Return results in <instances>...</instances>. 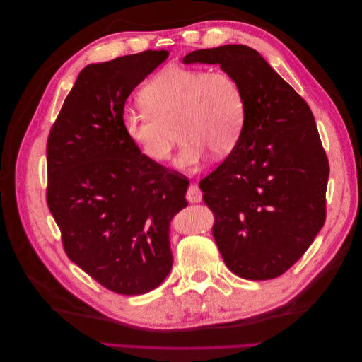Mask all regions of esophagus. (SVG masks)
<instances>
[{
  "instance_id": "esophagus-1",
  "label": "esophagus",
  "mask_w": 362,
  "mask_h": 362,
  "mask_svg": "<svg viewBox=\"0 0 362 362\" xmlns=\"http://www.w3.org/2000/svg\"><path fill=\"white\" fill-rule=\"evenodd\" d=\"M185 199H187V201L192 202V204L201 202V199H202V192L199 190L198 185H196V184H190V185H189L187 193H185Z\"/></svg>"
}]
</instances>
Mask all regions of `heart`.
Instances as JSON below:
<instances>
[{
  "mask_svg": "<svg viewBox=\"0 0 362 362\" xmlns=\"http://www.w3.org/2000/svg\"><path fill=\"white\" fill-rule=\"evenodd\" d=\"M140 101L144 108H125L120 122L131 144L154 163L169 160L175 127L181 139L175 166L182 170L198 169L210 151L229 154L242 139L246 101L228 72L168 66L146 83Z\"/></svg>",
  "mask_w": 362,
  "mask_h": 362,
  "instance_id": "1",
  "label": "heart"
}]
</instances>
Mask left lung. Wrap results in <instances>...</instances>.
Returning <instances> with one entry per match:
<instances>
[{
  "instance_id": "1",
  "label": "left lung",
  "mask_w": 362,
  "mask_h": 362,
  "mask_svg": "<svg viewBox=\"0 0 362 362\" xmlns=\"http://www.w3.org/2000/svg\"><path fill=\"white\" fill-rule=\"evenodd\" d=\"M185 64H218L242 86L246 124L225 161L199 181L214 213L213 237L237 276H281L326 218L329 163L310 105L246 45L198 49Z\"/></svg>"
}]
</instances>
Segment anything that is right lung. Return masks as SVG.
<instances>
[{
	"mask_svg": "<svg viewBox=\"0 0 362 362\" xmlns=\"http://www.w3.org/2000/svg\"><path fill=\"white\" fill-rule=\"evenodd\" d=\"M169 51L86 66L47 141L48 208L66 255L110 291L158 287L172 269L169 223L189 181L141 156L122 129L127 98Z\"/></svg>",
	"mask_w": 362,
	"mask_h": 362,
	"instance_id": "right-lung-1",
	"label": "right lung"
}]
</instances>
